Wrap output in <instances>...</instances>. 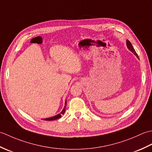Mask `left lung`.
Listing matches in <instances>:
<instances>
[{
    "mask_svg": "<svg viewBox=\"0 0 152 152\" xmlns=\"http://www.w3.org/2000/svg\"><path fill=\"white\" fill-rule=\"evenodd\" d=\"M127 48H128V49L129 50H130L132 52H133L135 56H136L137 57V58H138V54L136 53V51H135V50H134V48L133 47V46H132V44H131V43L130 42V41H129L128 40H127ZM138 59H139V58H138Z\"/></svg>",
    "mask_w": 152,
    "mask_h": 152,
    "instance_id": "left-lung-1",
    "label": "left lung"
}]
</instances>
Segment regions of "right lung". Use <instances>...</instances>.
Wrapping results in <instances>:
<instances>
[{
  "label": "right lung",
  "mask_w": 152,
  "mask_h": 152,
  "mask_svg": "<svg viewBox=\"0 0 152 152\" xmlns=\"http://www.w3.org/2000/svg\"><path fill=\"white\" fill-rule=\"evenodd\" d=\"M66 106V101H65V104H64V108H63V110H62V112H61L60 113V114H59L57 115H56V116H53V117H51V118H50L44 119V120H46V121H51V120H56V119H59V118L61 117V115H62V114H64V112H65Z\"/></svg>",
  "instance_id": "obj_1"
}]
</instances>
